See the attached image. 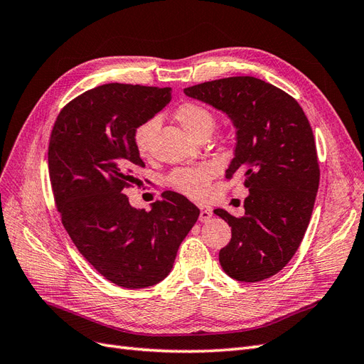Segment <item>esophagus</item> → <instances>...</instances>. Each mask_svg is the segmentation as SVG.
<instances>
[{
  "mask_svg": "<svg viewBox=\"0 0 364 364\" xmlns=\"http://www.w3.org/2000/svg\"><path fill=\"white\" fill-rule=\"evenodd\" d=\"M199 208H200L199 220H200L202 223H206L208 220L213 217V209H211V206H208V205H199Z\"/></svg>",
  "mask_w": 364,
  "mask_h": 364,
  "instance_id": "esophagus-1",
  "label": "esophagus"
}]
</instances>
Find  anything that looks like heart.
Here are the masks:
<instances>
[{"label":"heart","mask_w":364,"mask_h":364,"mask_svg":"<svg viewBox=\"0 0 364 364\" xmlns=\"http://www.w3.org/2000/svg\"><path fill=\"white\" fill-rule=\"evenodd\" d=\"M174 117L179 121V124L196 139L205 135H211L215 126V118L213 112L199 103H182L174 111ZM158 127L159 118L150 117L146 121H142L141 124H138L134 134H132V142H134L136 151L142 158L151 155L153 138H155ZM209 178H211V170L205 167V165H202V167L181 168L173 171L168 176V185L173 190L188 197H200L206 191Z\"/></svg>","instance_id":"heart-1"}]
</instances>
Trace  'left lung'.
Returning a JSON list of instances; mask_svg holds the SVG:
<instances>
[{
	"mask_svg": "<svg viewBox=\"0 0 364 364\" xmlns=\"http://www.w3.org/2000/svg\"><path fill=\"white\" fill-rule=\"evenodd\" d=\"M183 92L226 114L237 130L226 178L243 176L249 196L240 218L214 209L232 230L220 264L241 282L267 279L293 258L310 223L321 178L311 126L293 97L257 77H228Z\"/></svg>",
	"mask_w": 364,
	"mask_h": 364,
	"instance_id": "left-lung-1",
	"label": "left lung"
}]
</instances>
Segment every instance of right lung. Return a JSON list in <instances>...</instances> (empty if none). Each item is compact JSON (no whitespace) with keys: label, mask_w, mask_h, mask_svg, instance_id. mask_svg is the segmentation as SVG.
<instances>
[{"label":"right lung","mask_w":364,"mask_h":364,"mask_svg":"<svg viewBox=\"0 0 364 364\" xmlns=\"http://www.w3.org/2000/svg\"><path fill=\"white\" fill-rule=\"evenodd\" d=\"M170 100V87L97 86L65 106L51 132L48 171L62 223L86 261L124 289H146L167 278L200 214L173 191H165L149 213L123 194L144 167L132 134Z\"/></svg>","instance_id":"obj_1"}]
</instances>
